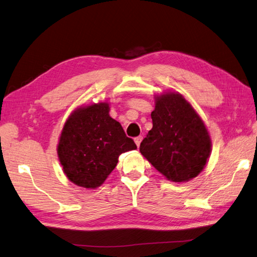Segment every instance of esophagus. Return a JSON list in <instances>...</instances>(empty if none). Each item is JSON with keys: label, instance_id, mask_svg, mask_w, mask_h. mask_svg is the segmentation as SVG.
I'll return each instance as SVG.
<instances>
[{"label": "esophagus", "instance_id": "obj_1", "mask_svg": "<svg viewBox=\"0 0 257 257\" xmlns=\"http://www.w3.org/2000/svg\"><path fill=\"white\" fill-rule=\"evenodd\" d=\"M142 140H143V138H142V136H138V138H135L134 139V142H135V144L138 145V147H140V144H141V142H142Z\"/></svg>", "mask_w": 257, "mask_h": 257}]
</instances>
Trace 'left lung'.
Wrapping results in <instances>:
<instances>
[{
  "instance_id": "1",
  "label": "left lung",
  "mask_w": 257,
  "mask_h": 257,
  "mask_svg": "<svg viewBox=\"0 0 257 257\" xmlns=\"http://www.w3.org/2000/svg\"><path fill=\"white\" fill-rule=\"evenodd\" d=\"M153 128L140 152L170 181L185 182L200 174L209 161L211 139L202 118L182 94L155 96Z\"/></svg>"
}]
</instances>
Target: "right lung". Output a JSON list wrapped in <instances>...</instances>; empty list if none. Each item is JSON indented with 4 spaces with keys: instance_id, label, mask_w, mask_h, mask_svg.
Here are the masks:
<instances>
[{
    "instance_id": "right-lung-1",
    "label": "right lung",
    "mask_w": 257,
    "mask_h": 257,
    "mask_svg": "<svg viewBox=\"0 0 257 257\" xmlns=\"http://www.w3.org/2000/svg\"><path fill=\"white\" fill-rule=\"evenodd\" d=\"M109 112L107 102L81 105L62 127L57 154L67 178L79 187H100L115 168L118 156L138 148Z\"/></svg>"
}]
</instances>
